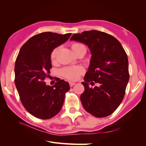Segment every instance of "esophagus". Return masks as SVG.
I'll return each instance as SVG.
<instances>
[{"instance_id": "esophagus-1", "label": "esophagus", "mask_w": 146, "mask_h": 146, "mask_svg": "<svg viewBox=\"0 0 146 146\" xmlns=\"http://www.w3.org/2000/svg\"><path fill=\"white\" fill-rule=\"evenodd\" d=\"M69 84H70V86H73L75 84V83H74V82H69Z\"/></svg>"}]
</instances>
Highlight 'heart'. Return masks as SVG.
<instances>
[{"label":"heart","instance_id":"1","mask_svg":"<svg viewBox=\"0 0 146 146\" xmlns=\"http://www.w3.org/2000/svg\"><path fill=\"white\" fill-rule=\"evenodd\" d=\"M84 46L83 44L80 43L75 42L71 44V49L73 52H75L76 50H78L79 48ZM58 48H54L51 52L50 58L52 62H54L56 58L57 53L58 51ZM85 72L84 68L80 66H68L63 68L60 71L61 75L64 77L65 78L68 79L70 81H76L78 80L80 76L83 75Z\"/></svg>","mask_w":146,"mask_h":146}]
</instances>
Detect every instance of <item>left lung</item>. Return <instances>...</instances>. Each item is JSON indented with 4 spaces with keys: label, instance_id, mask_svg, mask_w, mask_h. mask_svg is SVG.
I'll return each mask as SVG.
<instances>
[{
    "label": "left lung",
    "instance_id": "1",
    "mask_svg": "<svg viewBox=\"0 0 146 146\" xmlns=\"http://www.w3.org/2000/svg\"><path fill=\"white\" fill-rule=\"evenodd\" d=\"M70 40L88 46L90 64L82 84L85 90L80 100L86 111L96 117L110 115L124 97L129 80V62L122 44L111 35L97 30L75 34ZM95 81L101 86L90 88Z\"/></svg>",
    "mask_w": 146,
    "mask_h": 146
}]
</instances>
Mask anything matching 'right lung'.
I'll use <instances>...</instances> for the list:
<instances>
[{
    "label": "right lung",
    "mask_w": 146,
    "mask_h": 146,
    "mask_svg": "<svg viewBox=\"0 0 146 146\" xmlns=\"http://www.w3.org/2000/svg\"><path fill=\"white\" fill-rule=\"evenodd\" d=\"M71 33L51 32L31 37L22 46L15 63V84L20 100L26 110L40 119H49L57 115L63 106L67 82L57 78L54 86L44 82L52 68L51 51L70 38Z\"/></svg>",
    "instance_id": "1"
}]
</instances>
